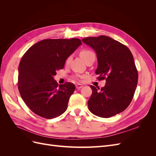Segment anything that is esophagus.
Here are the masks:
<instances>
[{"mask_svg": "<svg viewBox=\"0 0 156 156\" xmlns=\"http://www.w3.org/2000/svg\"><path fill=\"white\" fill-rule=\"evenodd\" d=\"M75 87H76V88L77 89H80L83 87V86L82 85V84H77L76 85H75Z\"/></svg>", "mask_w": 156, "mask_h": 156, "instance_id": "esophagus-1", "label": "esophagus"}]
</instances>
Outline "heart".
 <instances>
[{"label":"heart","instance_id":"obj_1","mask_svg":"<svg viewBox=\"0 0 156 156\" xmlns=\"http://www.w3.org/2000/svg\"><path fill=\"white\" fill-rule=\"evenodd\" d=\"M92 55H94V53L92 51H90L88 49H83L81 51L80 53V55H81V58L84 60H85L88 56H90ZM71 60V56H69V57L66 59V64H68L69 62V61ZM75 78H78V76H75Z\"/></svg>","mask_w":156,"mask_h":156}]
</instances>
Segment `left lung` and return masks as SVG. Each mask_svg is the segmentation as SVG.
<instances>
[{
	"label": "left lung",
	"instance_id": "left-lung-1",
	"mask_svg": "<svg viewBox=\"0 0 156 156\" xmlns=\"http://www.w3.org/2000/svg\"><path fill=\"white\" fill-rule=\"evenodd\" d=\"M96 51L99 80H106L104 87L92 85L88 101L90 111L96 116L109 118L124 111L133 98L138 72L130 50L120 42L106 36L82 40Z\"/></svg>",
	"mask_w": 156,
	"mask_h": 156
}]
</instances>
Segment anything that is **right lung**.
Here are the masks:
<instances>
[{
    "instance_id": "right-lung-1",
    "label": "right lung",
    "mask_w": 156,
    "mask_h": 156,
    "mask_svg": "<svg viewBox=\"0 0 156 156\" xmlns=\"http://www.w3.org/2000/svg\"><path fill=\"white\" fill-rule=\"evenodd\" d=\"M82 44L81 40L46 39L31 46L19 65L18 89L30 109L45 119L58 117L66 111L75 85L58 86L53 76Z\"/></svg>"
}]
</instances>
